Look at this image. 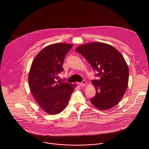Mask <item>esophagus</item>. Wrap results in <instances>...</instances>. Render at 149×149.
I'll use <instances>...</instances> for the list:
<instances>
[{
    "label": "esophagus",
    "instance_id": "34e87169",
    "mask_svg": "<svg viewBox=\"0 0 149 149\" xmlns=\"http://www.w3.org/2000/svg\"><path fill=\"white\" fill-rule=\"evenodd\" d=\"M86 84V81L85 80H83L81 83H79V85L80 86H83V85H85Z\"/></svg>",
    "mask_w": 149,
    "mask_h": 149
}]
</instances>
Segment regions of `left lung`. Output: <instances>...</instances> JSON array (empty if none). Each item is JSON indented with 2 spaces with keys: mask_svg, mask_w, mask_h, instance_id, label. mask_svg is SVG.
<instances>
[{
  "mask_svg": "<svg viewBox=\"0 0 149 149\" xmlns=\"http://www.w3.org/2000/svg\"><path fill=\"white\" fill-rule=\"evenodd\" d=\"M75 50L85 57L100 77L92 81L96 93L91 103L100 110L118 104L128 83V67L122 54L111 45L99 42L81 45Z\"/></svg>",
  "mask_w": 149,
  "mask_h": 149,
  "instance_id": "obj_1",
  "label": "left lung"
}]
</instances>
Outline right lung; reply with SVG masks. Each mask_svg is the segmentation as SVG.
Segmentation results:
<instances>
[{
  "label": "right lung",
  "instance_id": "right-lung-1",
  "mask_svg": "<svg viewBox=\"0 0 149 149\" xmlns=\"http://www.w3.org/2000/svg\"><path fill=\"white\" fill-rule=\"evenodd\" d=\"M73 46L65 43L49 45L38 53L31 65L28 77L30 91L39 106L50 115L64 110L74 90L75 84L56 81Z\"/></svg>",
  "mask_w": 149,
  "mask_h": 149
}]
</instances>
